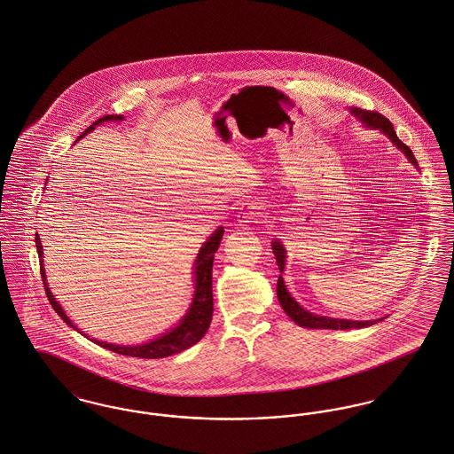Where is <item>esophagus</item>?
<instances>
[{"instance_id": "obj_1", "label": "esophagus", "mask_w": 454, "mask_h": 454, "mask_svg": "<svg viewBox=\"0 0 454 454\" xmlns=\"http://www.w3.org/2000/svg\"><path fill=\"white\" fill-rule=\"evenodd\" d=\"M258 216H260L258 207H256L254 203H247L245 207H241V211H239V223H241V225L256 223V222H258Z\"/></svg>"}]
</instances>
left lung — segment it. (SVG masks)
I'll list each match as a JSON object with an SVG mask.
<instances>
[{"instance_id": "obj_1", "label": "left lung", "mask_w": 454, "mask_h": 454, "mask_svg": "<svg viewBox=\"0 0 454 454\" xmlns=\"http://www.w3.org/2000/svg\"><path fill=\"white\" fill-rule=\"evenodd\" d=\"M350 113L357 120H361L363 124H366L368 128H374V129H380L381 133H385L392 140V144L399 151H403L406 154V158L411 161L412 165L418 166L416 158L412 156L411 149L399 140L394 126L383 114H380L376 111L359 109V107H352ZM272 251L276 254L278 267H279V270L283 274L285 272V265H286V249L281 245V241L274 239L272 241ZM281 274H279V279H278V298H279V303H281L283 310L288 314L289 319L294 321L301 328H310V330H352V328H357L359 330V328H366V326L376 325L378 321H383V319H376V321H348V319H334V317L312 314V312L305 310L300 303L294 301V298L289 294V291L286 289L285 279H283Z\"/></svg>"}]
</instances>
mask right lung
Wrapping results in <instances>:
<instances>
[{
    "mask_svg": "<svg viewBox=\"0 0 454 454\" xmlns=\"http://www.w3.org/2000/svg\"><path fill=\"white\" fill-rule=\"evenodd\" d=\"M123 114L104 116V118L97 120L95 123L90 124L80 135V138H82L86 133L93 131L97 124L106 123V121H123ZM222 236H223V227H218L200 249V253L196 256V262H194V265H196L194 267V281H196L194 298H192V303H191L187 314L184 316V319L173 330L166 331L165 334H161V336H158V338H154L147 343H142V345H116V343H107V341H98V340H93V341L97 345L104 347V348H109L111 352H116V354H121V356H129V357H140V359H161V357L178 354V352L192 347L194 343H198L207 334L209 323H211V316H213L211 270H213V258H215L216 249L220 247ZM36 249H38V256H40L43 285H44V291H46L50 305L62 317V321L66 325H69L73 330L80 331L73 325V321L66 316L64 309L59 305V301L55 300V296L51 294V291L48 288L44 269H43L42 241H40L38 234H36Z\"/></svg>",
    "mask_w": 454,
    "mask_h": 454,
    "instance_id": "obj_1",
    "label": "right lung"
}]
</instances>
